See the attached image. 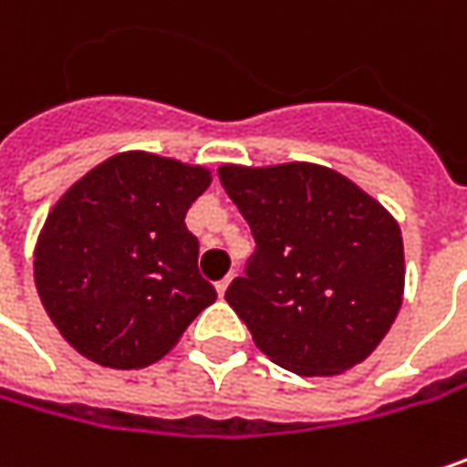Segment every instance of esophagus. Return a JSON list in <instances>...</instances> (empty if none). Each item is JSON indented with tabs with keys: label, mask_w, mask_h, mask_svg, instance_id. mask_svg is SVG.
<instances>
[{
	"label": "esophagus",
	"mask_w": 467,
	"mask_h": 467,
	"mask_svg": "<svg viewBox=\"0 0 467 467\" xmlns=\"http://www.w3.org/2000/svg\"><path fill=\"white\" fill-rule=\"evenodd\" d=\"M230 283H233V275H227L224 280H219V283H216V294H219V296H224V294H227V288H230Z\"/></svg>",
	"instance_id": "34e87169"
}]
</instances>
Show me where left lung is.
Masks as SVG:
<instances>
[{
    "mask_svg": "<svg viewBox=\"0 0 467 467\" xmlns=\"http://www.w3.org/2000/svg\"><path fill=\"white\" fill-rule=\"evenodd\" d=\"M256 251L224 294L267 358L331 377L371 356L401 310L399 222L348 176L313 165H222Z\"/></svg>",
    "mask_w": 467,
    "mask_h": 467,
    "instance_id": "8db88e82",
    "label": "left lung"
}]
</instances>
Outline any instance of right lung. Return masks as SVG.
Masks as SVG:
<instances>
[{"mask_svg": "<svg viewBox=\"0 0 467 467\" xmlns=\"http://www.w3.org/2000/svg\"><path fill=\"white\" fill-rule=\"evenodd\" d=\"M208 184V168L122 151L53 205L34 248V283L79 356L144 368L216 302L197 270L200 243L184 224Z\"/></svg>", "mask_w": 467, "mask_h": 467, "instance_id": "add662e5", "label": "right lung"}]
</instances>
